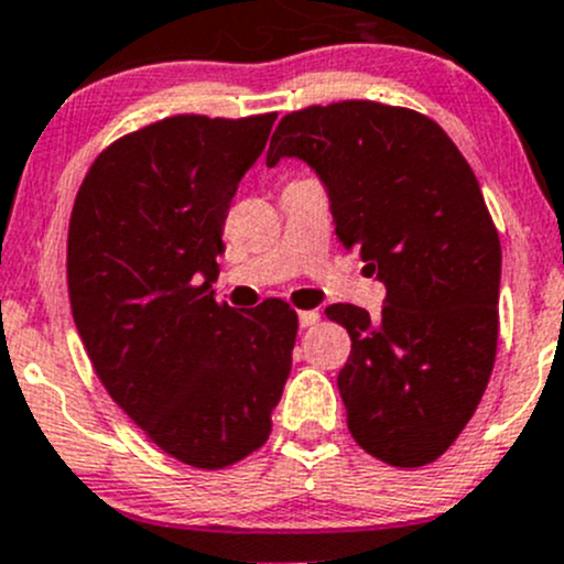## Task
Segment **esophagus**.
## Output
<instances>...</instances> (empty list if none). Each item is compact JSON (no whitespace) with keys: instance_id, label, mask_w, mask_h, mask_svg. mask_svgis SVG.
Listing matches in <instances>:
<instances>
[{"instance_id":"34e87169","label":"esophagus","mask_w":564,"mask_h":564,"mask_svg":"<svg viewBox=\"0 0 564 564\" xmlns=\"http://www.w3.org/2000/svg\"><path fill=\"white\" fill-rule=\"evenodd\" d=\"M300 327H314V324L322 318V314L318 311H300Z\"/></svg>"}]
</instances>
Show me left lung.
Listing matches in <instances>:
<instances>
[{"mask_svg": "<svg viewBox=\"0 0 564 564\" xmlns=\"http://www.w3.org/2000/svg\"><path fill=\"white\" fill-rule=\"evenodd\" d=\"M289 158L308 163L340 246L388 289L377 316L324 311L351 335L338 373L351 436L384 464H431L471 420L497 357L502 248L477 176L434 119L371 100L286 113L267 166Z\"/></svg>", "mask_w": 564, "mask_h": 564, "instance_id": "8db88e82", "label": "left lung"}]
</instances>
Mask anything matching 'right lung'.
Segmentation results:
<instances>
[{"label":"right lung","mask_w":564,"mask_h":564,"mask_svg":"<svg viewBox=\"0 0 564 564\" xmlns=\"http://www.w3.org/2000/svg\"><path fill=\"white\" fill-rule=\"evenodd\" d=\"M278 113H185L113 141L84 176L67 235L73 322L108 395L169 456L224 469L259 451L283 395L297 314L218 305L237 185Z\"/></svg>","instance_id":"obj_1"}]
</instances>
